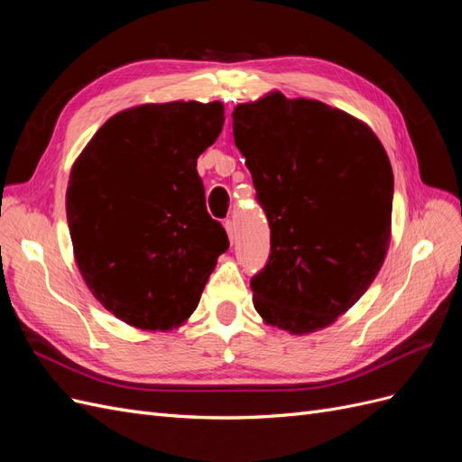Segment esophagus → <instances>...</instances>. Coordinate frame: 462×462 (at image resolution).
<instances>
[{
    "instance_id": "34e87169",
    "label": "esophagus",
    "mask_w": 462,
    "mask_h": 462,
    "mask_svg": "<svg viewBox=\"0 0 462 462\" xmlns=\"http://www.w3.org/2000/svg\"><path fill=\"white\" fill-rule=\"evenodd\" d=\"M223 226H226V231L229 235V241L233 243V239H235V223L231 219H227L226 223H223Z\"/></svg>"
}]
</instances>
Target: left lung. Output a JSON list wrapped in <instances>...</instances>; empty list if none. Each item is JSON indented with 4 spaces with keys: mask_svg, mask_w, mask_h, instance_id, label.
I'll return each instance as SVG.
<instances>
[{
    "mask_svg": "<svg viewBox=\"0 0 462 462\" xmlns=\"http://www.w3.org/2000/svg\"><path fill=\"white\" fill-rule=\"evenodd\" d=\"M272 229V253L253 277L265 324L292 335L331 326L365 295L391 241L393 170L366 123L279 90L233 111Z\"/></svg>",
    "mask_w": 462,
    "mask_h": 462,
    "instance_id": "obj_1",
    "label": "left lung"
}]
</instances>
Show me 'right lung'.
I'll return each instance as SVG.
<instances>
[{"instance_id": "obj_1", "label": "right lung", "mask_w": 462, "mask_h": 462, "mask_svg": "<svg viewBox=\"0 0 462 462\" xmlns=\"http://www.w3.org/2000/svg\"><path fill=\"white\" fill-rule=\"evenodd\" d=\"M223 121L221 102L134 106L109 117L71 167L65 206L75 262L125 324H185L229 248L197 171Z\"/></svg>"}]
</instances>
